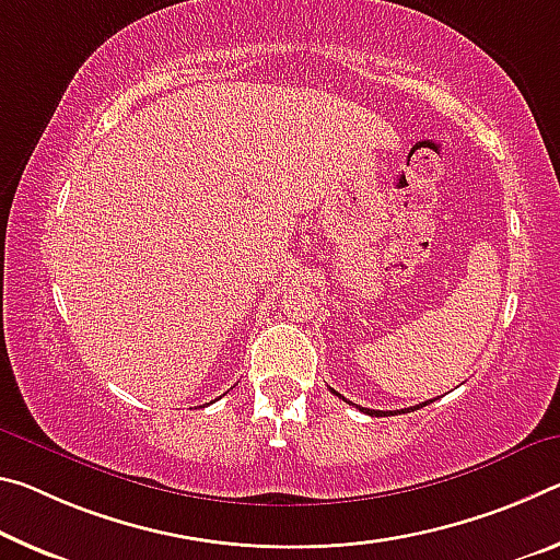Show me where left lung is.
Returning a JSON list of instances; mask_svg holds the SVG:
<instances>
[{"instance_id":"obj_1","label":"left lung","mask_w":560,"mask_h":560,"mask_svg":"<svg viewBox=\"0 0 560 560\" xmlns=\"http://www.w3.org/2000/svg\"><path fill=\"white\" fill-rule=\"evenodd\" d=\"M336 394V392H334ZM336 396H341V394H336ZM351 404V401H349ZM429 401H423V404H419V406H413V408H421V406H425ZM359 411H363V413H369V416H386V413H408L411 411V408H401V411H374V408H363V406H359Z\"/></svg>"}]
</instances>
